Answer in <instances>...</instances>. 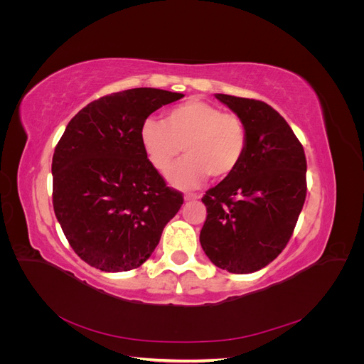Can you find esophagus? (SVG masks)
Returning a JSON list of instances; mask_svg holds the SVG:
<instances>
[{
  "label": "esophagus",
  "mask_w": 364,
  "mask_h": 364,
  "mask_svg": "<svg viewBox=\"0 0 364 364\" xmlns=\"http://www.w3.org/2000/svg\"><path fill=\"white\" fill-rule=\"evenodd\" d=\"M183 199H185V202H191V200L200 199V196H199V194H193V193L190 194V193H188V194H185V196H183Z\"/></svg>",
  "instance_id": "34e87169"
}]
</instances>
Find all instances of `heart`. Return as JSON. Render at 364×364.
I'll return each instance as SVG.
<instances>
[{
  "instance_id": "heart-1",
  "label": "heart",
  "mask_w": 364,
  "mask_h": 364,
  "mask_svg": "<svg viewBox=\"0 0 364 364\" xmlns=\"http://www.w3.org/2000/svg\"><path fill=\"white\" fill-rule=\"evenodd\" d=\"M139 142L159 173H167L183 150L186 158L168 179L178 188H194L209 174L223 179L237 170L246 153L247 129L238 115L193 98L171 107L164 121H142Z\"/></svg>"
}]
</instances>
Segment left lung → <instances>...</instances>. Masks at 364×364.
<instances>
[{
	"mask_svg": "<svg viewBox=\"0 0 364 364\" xmlns=\"http://www.w3.org/2000/svg\"><path fill=\"white\" fill-rule=\"evenodd\" d=\"M245 121L247 147L237 170L208 190L200 245L217 267L253 273L287 246L306 196L304 147L272 106L215 94Z\"/></svg>",
	"mask_w": 364,
	"mask_h": 364,
	"instance_id": "1",
	"label": "left lung"
}]
</instances>
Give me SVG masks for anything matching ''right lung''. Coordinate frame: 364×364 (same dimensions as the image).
<instances>
[{
	"instance_id": "right-lung-1",
	"label": "right lung",
	"mask_w": 364,
	"mask_h": 364,
	"mask_svg": "<svg viewBox=\"0 0 364 364\" xmlns=\"http://www.w3.org/2000/svg\"><path fill=\"white\" fill-rule=\"evenodd\" d=\"M183 94L135 87L94 100L54 149L53 206L85 262L127 272L147 261L183 199L165 185L139 142V126Z\"/></svg>"
}]
</instances>
